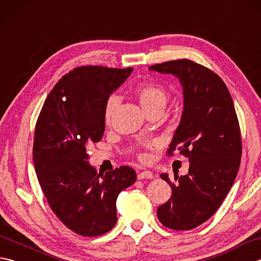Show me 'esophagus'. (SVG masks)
<instances>
[{
	"instance_id": "obj_1",
	"label": "esophagus",
	"mask_w": 261,
	"mask_h": 261,
	"mask_svg": "<svg viewBox=\"0 0 261 261\" xmlns=\"http://www.w3.org/2000/svg\"><path fill=\"white\" fill-rule=\"evenodd\" d=\"M138 179H152L153 178V174L150 170H145L141 171V173L138 174Z\"/></svg>"
}]
</instances>
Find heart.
<instances>
[{"instance_id": "obj_1", "label": "heart", "mask_w": 261, "mask_h": 261, "mask_svg": "<svg viewBox=\"0 0 261 261\" xmlns=\"http://www.w3.org/2000/svg\"><path fill=\"white\" fill-rule=\"evenodd\" d=\"M136 95L139 99V103L142 109L148 112L156 108H165L166 103L168 101V94L164 88L153 84H140L136 87ZM118 104V97L111 96L104 107V121L105 123H110L112 118L113 111Z\"/></svg>"}]
</instances>
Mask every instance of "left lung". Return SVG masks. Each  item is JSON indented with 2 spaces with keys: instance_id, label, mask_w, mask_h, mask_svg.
<instances>
[{
  "instance_id": "1",
  "label": "left lung",
  "mask_w": 261,
  "mask_h": 261,
  "mask_svg": "<svg viewBox=\"0 0 261 261\" xmlns=\"http://www.w3.org/2000/svg\"><path fill=\"white\" fill-rule=\"evenodd\" d=\"M179 80L184 108L167 153L177 148L188 158V174L171 182V197L157 210L162 224L191 230L204 223L222 204L234 182L241 160V135L228 87L212 70L188 59L149 67Z\"/></svg>"
}]
</instances>
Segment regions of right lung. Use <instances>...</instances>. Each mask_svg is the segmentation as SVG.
Segmentation results:
<instances>
[{"label": "right lung", "instance_id": "obj_1", "mask_svg": "<svg viewBox=\"0 0 261 261\" xmlns=\"http://www.w3.org/2000/svg\"><path fill=\"white\" fill-rule=\"evenodd\" d=\"M132 70L77 67L55 85L39 114L32 151L39 184L54 213L77 234L112 229L116 198L137 179L127 166L97 174L86 149L102 139L105 103Z\"/></svg>", "mask_w": 261, "mask_h": 261}]
</instances>
